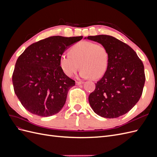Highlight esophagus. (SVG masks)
<instances>
[{"label": "esophagus", "mask_w": 157, "mask_h": 157, "mask_svg": "<svg viewBox=\"0 0 157 157\" xmlns=\"http://www.w3.org/2000/svg\"><path fill=\"white\" fill-rule=\"evenodd\" d=\"M84 83V82L82 81H76V84L77 85H80V84H82Z\"/></svg>", "instance_id": "1"}]
</instances>
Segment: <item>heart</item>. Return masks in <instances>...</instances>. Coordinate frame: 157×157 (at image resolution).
I'll return each instance as SVG.
<instances>
[{
  "label": "heart",
  "instance_id": "1",
  "mask_svg": "<svg viewBox=\"0 0 157 157\" xmlns=\"http://www.w3.org/2000/svg\"><path fill=\"white\" fill-rule=\"evenodd\" d=\"M109 55L106 47L92 42L82 41L71 47L69 54L59 58V65L63 73L72 77L80 68V77L97 79L105 73L109 66Z\"/></svg>",
  "mask_w": 157,
  "mask_h": 157
}]
</instances>
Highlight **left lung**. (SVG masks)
<instances>
[{
  "instance_id": "obj_1",
  "label": "left lung",
  "mask_w": 157,
  "mask_h": 157,
  "mask_svg": "<svg viewBox=\"0 0 157 157\" xmlns=\"http://www.w3.org/2000/svg\"><path fill=\"white\" fill-rule=\"evenodd\" d=\"M85 39L106 47L109 61L103 77L96 84L88 101L99 116L114 118L124 115L140 99L145 76L144 66L130 46L112 36H88Z\"/></svg>"
}]
</instances>
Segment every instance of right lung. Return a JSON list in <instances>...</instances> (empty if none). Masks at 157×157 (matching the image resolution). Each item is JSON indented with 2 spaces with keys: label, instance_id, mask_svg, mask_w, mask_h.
<instances>
[{
  "label": "right lung",
  "instance_id": "right-lung-1",
  "mask_svg": "<svg viewBox=\"0 0 157 157\" xmlns=\"http://www.w3.org/2000/svg\"><path fill=\"white\" fill-rule=\"evenodd\" d=\"M82 36H53L33 43L17 58L12 75L14 92L26 110L40 117L59 113L75 80L66 76L59 58Z\"/></svg>",
  "mask_w": 157,
  "mask_h": 157
}]
</instances>
